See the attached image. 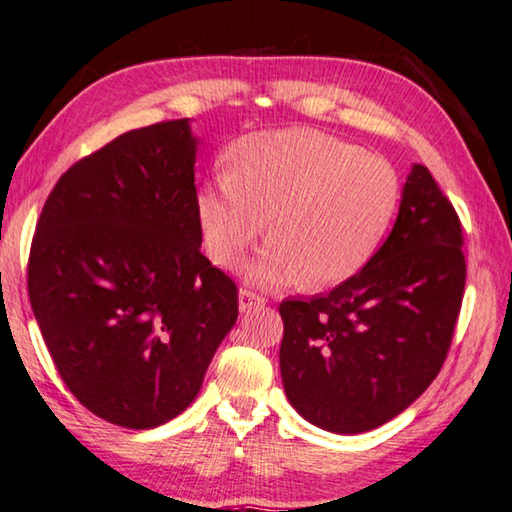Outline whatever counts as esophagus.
<instances>
[{
	"mask_svg": "<svg viewBox=\"0 0 512 512\" xmlns=\"http://www.w3.org/2000/svg\"><path fill=\"white\" fill-rule=\"evenodd\" d=\"M262 305H264V298L257 296L255 291H250V289L239 291V311H250V309H257Z\"/></svg>",
	"mask_w": 512,
	"mask_h": 512,
	"instance_id": "obj_1",
	"label": "esophagus"
}]
</instances>
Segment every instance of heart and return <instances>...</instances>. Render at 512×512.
Returning a JSON list of instances; mask_svg holds the SVG:
<instances>
[{
    "label": "heart",
    "instance_id": "b5f03b06",
    "mask_svg": "<svg viewBox=\"0 0 512 512\" xmlns=\"http://www.w3.org/2000/svg\"><path fill=\"white\" fill-rule=\"evenodd\" d=\"M400 201L388 160L318 131H275L232 149L230 176L198 192L196 212L214 264H239L268 221L273 241L248 266L250 282L336 287L375 257Z\"/></svg>",
    "mask_w": 512,
    "mask_h": 512
}]
</instances>
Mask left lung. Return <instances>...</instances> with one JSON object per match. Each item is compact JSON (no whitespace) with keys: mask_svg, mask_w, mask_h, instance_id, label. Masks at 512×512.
<instances>
[{"mask_svg":"<svg viewBox=\"0 0 512 512\" xmlns=\"http://www.w3.org/2000/svg\"><path fill=\"white\" fill-rule=\"evenodd\" d=\"M463 228L427 167L413 164L391 235L325 296L284 300L287 400L332 433H363L427 391L452 345L465 289Z\"/></svg>","mask_w":512,"mask_h":512,"instance_id":"obj_1","label":"left lung"}]
</instances>
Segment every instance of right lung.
Masks as SVG:
<instances>
[{
  "label": "right lung",
  "instance_id": "obj_1",
  "mask_svg": "<svg viewBox=\"0 0 512 512\" xmlns=\"http://www.w3.org/2000/svg\"><path fill=\"white\" fill-rule=\"evenodd\" d=\"M189 119L119 135L51 189L29 300L58 375L126 429L183 413L237 323V284L201 253Z\"/></svg>",
  "mask_w": 512,
  "mask_h": 512
}]
</instances>
